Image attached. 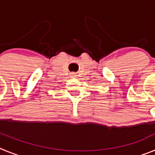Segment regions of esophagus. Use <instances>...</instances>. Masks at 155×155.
Segmentation results:
<instances>
[{
    "instance_id": "esophagus-1",
    "label": "esophagus",
    "mask_w": 155,
    "mask_h": 155,
    "mask_svg": "<svg viewBox=\"0 0 155 155\" xmlns=\"http://www.w3.org/2000/svg\"><path fill=\"white\" fill-rule=\"evenodd\" d=\"M71 78H77V74L74 73V72H72L71 74Z\"/></svg>"
}]
</instances>
